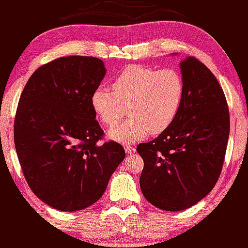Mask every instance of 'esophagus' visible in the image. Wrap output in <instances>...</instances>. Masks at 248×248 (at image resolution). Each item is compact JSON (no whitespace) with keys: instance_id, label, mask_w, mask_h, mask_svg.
<instances>
[{"instance_id":"esophagus-1","label":"esophagus","mask_w":248,"mask_h":248,"mask_svg":"<svg viewBox=\"0 0 248 248\" xmlns=\"http://www.w3.org/2000/svg\"><path fill=\"white\" fill-rule=\"evenodd\" d=\"M124 150H125V152H127L128 155H129V154H133V152L136 151L135 147L132 146V145H130V144H127V145L124 146Z\"/></svg>"}]
</instances>
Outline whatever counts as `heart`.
Returning a JSON list of instances; mask_svg holds the SVG:
<instances>
[{"mask_svg":"<svg viewBox=\"0 0 248 248\" xmlns=\"http://www.w3.org/2000/svg\"><path fill=\"white\" fill-rule=\"evenodd\" d=\"M184 84L173 69L156 70L132 65L113 81V91L99 86L92 93L94 113L108 127H114L129 109L130 117L109 131V138L120 143H133L150 132L165 131L181 108Z\"/></svg>","mask_w":248,"mask_h":248,"instance_id":"b5f03b06","label":"heart"}]
</instances>
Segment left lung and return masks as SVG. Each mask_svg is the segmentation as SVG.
<instances>
[{
  "mask_svg": "<svg viewBox=\"0 0 248 248\" xmlns=\"http://www.w3.org/2000/svg\"><path fill=\"white\" fill-rule=\"evenodd\" d=\"M184 94L175 120L136 150L144 160L140 178L145 198L165 211H181L202 200L217 182L230 131L223 88L196 57L181 62Z\"/></svg>",
  "mask_w": 248,
  "mask_h": 248,
  "instance_id": "8db88e82",
  "label": "left lung"
}]
</instances>
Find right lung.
I'll return each mask as SVG.
<instances>
[{"mask_svg":"<svg viewBox=\"0 0 248 248\" xmlns=\"http://www.w3.org/2000/svg\"><path fill=\"white\" fill-rule=\"evenodd\" d=\"M105 76L93 56H64L40 66L21 93L14 123L26 182L61 211L85 209L102 196L124 149L104 136L91 98Z\"/></svg>","mask_w":248,"mask_h":248,"instance_id":"1","label":"right lung"}]
</instances>
